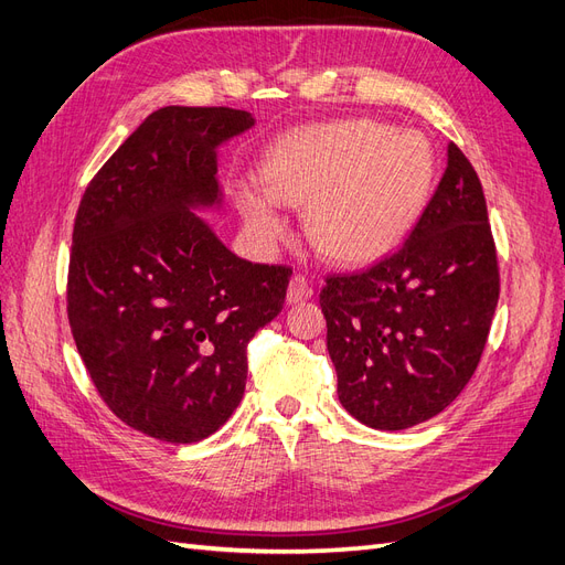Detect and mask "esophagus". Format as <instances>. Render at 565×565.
<instances>
[{"label": "esophagus", "instance_id": "obj_1", "mask_svg": "<svg viewBox=\"0 0 565 565\" xmlns=\"http://www.w3.org/2000/svg\"><path fill=\"white\" fill-rule=\"evenodd\" d=\"M311 295H313V287H311V282L306 276H295L292 280H289V287H287V301L289 303H299L303 299H309Z\"/></svg>", "mask_w": 565, "mask_h": 565}]
</instances>
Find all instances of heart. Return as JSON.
I'll use <instances>...</instances> for the list:
<instances>
[{
	"label": "heart",
	"instance_id": "b5f03b06",
	"mask_svg": "<svg viewBox=\"0 0 565 565\" xmlns=\"http://www.w3.org/2000/svg\"><path fill=\"white\" fill-rule=\"evenodd\" d=\"M434 177V148L419 131L347 119L285 136L266 156V185L245 183L237 204L252 233L270 245L287 233L282 202H311V243L337 264L363 266L417 224Z\"/></svg>",
	"mask_w": 565,
	"mask_h": 565
}]
</instances>
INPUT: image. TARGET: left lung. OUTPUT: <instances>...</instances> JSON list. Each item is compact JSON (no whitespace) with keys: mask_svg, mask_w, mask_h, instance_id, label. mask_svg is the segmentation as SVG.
<instances>
[{"mask_svg":"<svg viewBox=\"0 0 565 565\" xmlns=\"http://www.w3.org/2000/svg\"><path fill=\"white\" fill-rule=\"evenodd\" d=\"M500 268L476 169L455 143L405 245L351 276H328L320 309L337 393L372 429L443 413L481 361Z\"/></svg>","mask_w":565,"mask_h":565,"instance_id":"1","label":"left lung"}]
</instances>
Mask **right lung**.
I'll use <instances>...</instances> for the list:
<instances>
[{
	"label": "right lung",
	"mask_w": 565,
	"mask_h": 565,
	"mask_svg": "<svg viewBox=\"0 0 565 565\" xmlns=\"http://www.w3.org/2000/svg\"><path fill=\"white\" fill-rule=\"evenodd\" d=\"M247 110L150 113L82 195L67 320L98 396L164 443L212 436L241 405L247 344L282 311L292 268L252 264L193 210L221 204L216 148Z\"/></svg>",
	"instance_id": "obj_1"
}]
</instances>
